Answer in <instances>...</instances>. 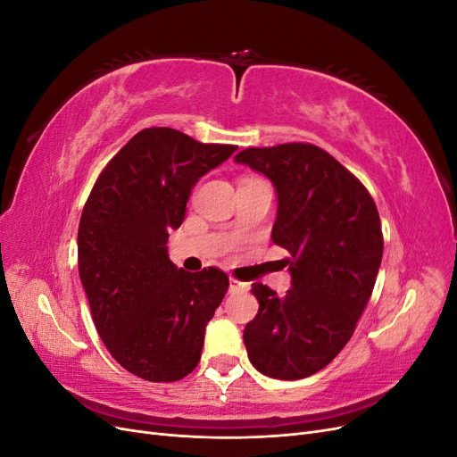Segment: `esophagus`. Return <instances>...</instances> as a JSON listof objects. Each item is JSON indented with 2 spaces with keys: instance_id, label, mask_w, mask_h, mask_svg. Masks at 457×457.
<instances>
[{
  "instance_id": "esophagus-1",
  "label": "esophagus",
  "mask_w": 457,
  "mask_h": 457,
  "mask_svg": "<svg viewBox=\"0 0 457 457\" xmlns=\"http://www.w3.org/2000/svg\"><path fill=\"white\" fill-rule=\"evenodd\" d=\"M245 289H250V286H247L245 282H240L237 278H232V276H230V292L232 294L234 292H245Z\"/></svg>"
}]
</instances>
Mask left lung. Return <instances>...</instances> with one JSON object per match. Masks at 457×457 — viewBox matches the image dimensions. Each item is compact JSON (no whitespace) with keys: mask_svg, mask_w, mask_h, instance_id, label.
I'll list each match as a JSON object with an SVG mask.
<instances>
[{"mask_svg":"<svg viewBox=\"0 0 457 457\" xmlns=\"http://www.w3.org/2000/svg\"><path fill=\"white\" fill-rule=\"evenodd\" d=\"M234 160L276 187L272 242L292 255L286 295L252 284L259 312L244 329L247 356L269 378H309L347 345L376 286L383 257L376 202L358 177L311 143L252 146Z\"/></svg>","mask_w":457,"mask_h":457,"instance_id":"left-lung-1","label":"left lung"}]
</instances>
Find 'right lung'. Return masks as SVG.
I'll return each mask as SVG.
<instances>
[{
  "mask_svg": "<svg viewBox=\"0 0 457 457\" xmlns=\"http://www.w3.org/2000/svg\"><path fill=\"white\" fill-rule=\"evenodd\" d=\"M237 148L146 128L91 188L78 228L79 280L108 353L133 376L171 383L200 362L228 276L177 269L165 244L183 223L192 187Z\"/></svg>",
  "mask_w": 457,
  "mask_h": 457,
  "instance_id": "right-lung-1",
  "label": "right lung"
}]
</instances>
